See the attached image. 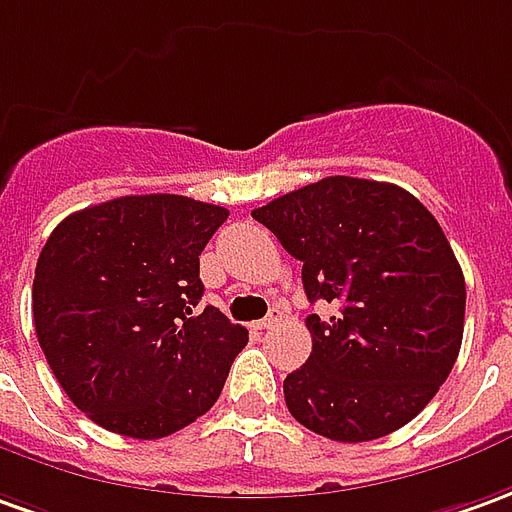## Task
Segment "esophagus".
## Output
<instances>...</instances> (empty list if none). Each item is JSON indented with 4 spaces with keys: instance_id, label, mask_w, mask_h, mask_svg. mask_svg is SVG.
I'll return each mask as SVG.
<instances>
[{
    "instance_id": "34e87169",
    "label": "esophagus",
    "mask_w": 512,
    "mask_h": 512,
    "mask_svg": "<svg viewBox=\"0 0 512 512\" xmlns=\"http://www.w3.org/2000/svg\"><path fill=\"white\" fill-rule=\"evenodd\" d=\"M278 320H281V312H278V309H273V312H270V315L264 317V320H259V323H256V329H259V331L273 329V326H276Z\"/></svg>"
}]
</instances>
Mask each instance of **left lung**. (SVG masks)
<instances>
[{
  "mask_svg": "<svg viewBox=\"0 0 512 512\" xmlns=\"http://www.w3.org/2000/svg\"><path fill=\"white\" fill-rule=\"evenodd\" d=\"M303 264L312 354L284 379L292 418L340 443L410 424L463 343L465 278L438 220L396 183L331 175L253 211Z\"/></svg>",
  "mask_w": 512,
  "mask_h": 512,
  "instance_id": "left-lung-1",
  "label": "left lung"
}]
</instances>
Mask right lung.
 <instances>
[{"mask_svg":"<svg viewBox=\"0 0 512 512\" xmlns=\"http://www.w3.org/2000/svg\"><path fill=\"white\" fill-rule=\"evenodd\" d=\"M228 209L128 195L74 211L49 234L33 320L49 368L108 432L158 440L214 407L248 329L203 298L200 253Z\"/></svg>","mask_w":512,"mask_h":512,"instance_id":"obj_1","label":"right lung"}]
</instances>
